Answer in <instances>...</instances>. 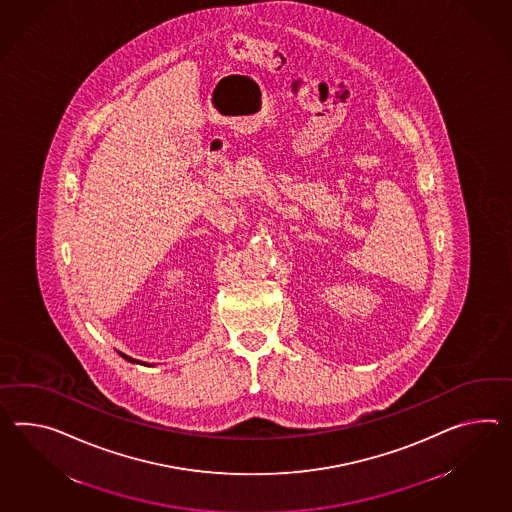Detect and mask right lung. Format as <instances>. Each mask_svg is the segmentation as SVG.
Returning <instances> with one entry per match:
<instances>
[{"label":"right lung","mask_w":512,"mask_h":512,"mask_svg":"<svg viewBox=\"0 0 512 512\" xmlns=\"http://www.w3.org/2000/svg\"><path fill=\"white\" fill-rule=\"evenodd\" d=\"M118 353H120V355H122V357H124L125 361H127V362H137V364H144V366H150V364H148V362L137 361V359H133V357H129V355H125V353H122V351H118Z\"/></svg>","instance_id":"1"}]
</instances>
